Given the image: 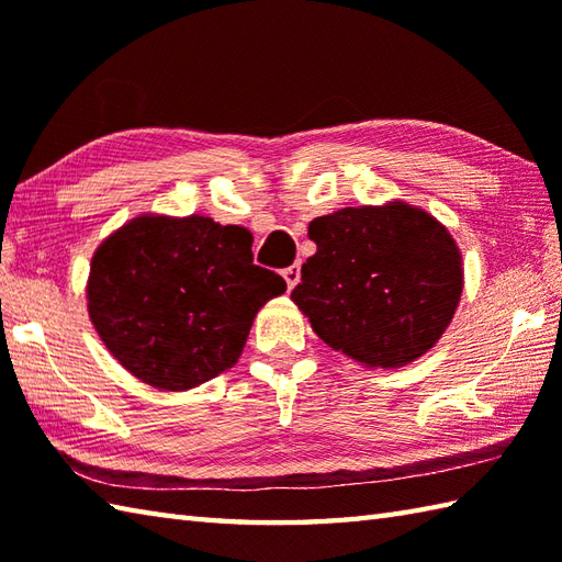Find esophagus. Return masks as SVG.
<instances>
[{
    "label": "esophagus",
    "mask_w": 562,
    "mask_h": 562,
    "mask_svg": "<svg viewBox=\"0 0 562 562\" xmlns=\"http://www.w3.org/2000/svg\"><path fill=\"white\" fill-rule=\"evenodd\" d=\"M282 278H284V282H288V288H290V290H294V288H296V282H300V278H302L300 262H294V266L284 268V270H282Z\"/></svg>",
    "instance_id": "1"
}]
</instances>
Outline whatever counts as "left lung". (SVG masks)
<instances>
[{
	"mask_svg": "<svg viewBox=\"0 0 562 562\" xmlns=\"http://www.w3.org/2000/svg\"><path fill=\"white\" fill-rule=\"evenodd\" d=\"M316 254L292 302L333 350L367 367L423 357L451 324L463 290L459 246L405 202L345 207L308 224Z\"/></svg>",
	"mask_w": 562,
	"mask_h": 562,
	"instance_id": "8db88e82",
	"label": "left lung"
}]
</instances>
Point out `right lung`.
<instances>
[{"mask_svg":"<svg viewBox=\"0 0 562 562\" xmlns=\"http://www.w3.org/2000/svg\"><path fill=\"white\" fill-rule=\"evenodd\" d=\"M254 236L202 214H142L91 258L89 316L130 374L186 391L236 364L258 308L288 284L254 266Z\"/></svg>","mask_w":562,"mask_h":562,"instance_id":"obj_1","label":"right lung"}]
</instances>
